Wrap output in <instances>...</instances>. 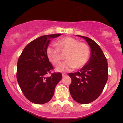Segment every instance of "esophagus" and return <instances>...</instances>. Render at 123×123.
Wrapping results in <instances>:
<instances>
[{
	"label": "esophagus",
	"instance_id": "34e87169",
	"mask_svg": "<svg viewBox=\"0 0 123 123\" xmlns=\"http://www.w3.org/2000/svg\"><path fill=\"white\" fill-rule=\"evenodd\" d=\"M62 77H65V76H67V74H65V73H62Z\"/></svg>",
	"mask_w": 123,
	"mask_h": 123
}]
</instances>
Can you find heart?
<instances>
[{"mask_svg": "<svg viewBox=\"0 0 123 123\" xmlns=\"http://www.w3.org/2000/svg\"><path fill=\"white\" fill-rule=\"evenodd\" d=\"M56 46H50L47 48L46 55L53 65H57L62 60L61 53H66V61L60 63L55 68L59 72H69L74 68H80L87 63L90 55V48L87 44L80 43L71 37H65L59 40Z\"/></svg>", "mask_w": 123, "mask_h": 123, "instance_id": "heart-1", "label": "heart"}]
</instances>
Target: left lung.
Here are the masks:
<instances>
[{"instance_id": "obj_1", "label": "left lung", "mask_w": 123, "mask_h": 123, "mask_svg": "<svg viewBox=\"0 0 123 123\" xmlns=\"http://www.w3.org/2000/svg\"><path fill=\"white\" fill-rule=\"evenodd\" d=\"M82 37L91 49L89 60L79 71L69 74L72 79L69 91L73 99L81 104L92 102L102 93L108 79V62L101 47L94 40Z\"/></svg>"}]
</instances>
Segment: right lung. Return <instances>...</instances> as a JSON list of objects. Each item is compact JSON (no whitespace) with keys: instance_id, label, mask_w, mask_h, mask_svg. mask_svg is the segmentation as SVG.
Segmentation results:
<instances>
[{"instance_id":"right-lung-1","label":"right lung","mask_w":123,"mask_h":123,"mask_svg":"<svg viewBox=\"0 0 123 123\" xmlns=\"http://www.w3.org/2000/svg\"><path fill=\"white\" fill-rule=\"evenodd\" d=\"M61 33L44 35L30 42L24 49L17 62V79L24 95L36 104L50 101L57 84L62 79L61 73L47 74L53 69L46 55L51 40Z\"/></svg>"}]
</instances>
